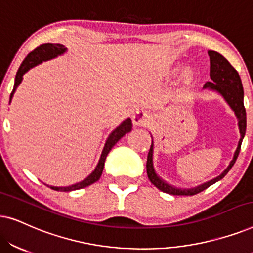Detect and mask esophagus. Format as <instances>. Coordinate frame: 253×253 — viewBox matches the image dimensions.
<instances>
[{
  "label": "esophagus",
  "instance_id": "1",
  "mask_svg": "<svg viewBox=\"0 0 253 253\" xmlns=\"http://www.w3.org/2000/svg\"><path fill=\"white\" fill-rule=\"evenodd\" d=\"M132 123L133 126H145L150 123V116H148L147 113L144 112V110H137L132 116Z\"/></svg>",
  "mask_w": 253,
  "mask_h": 253
}]
</instances>
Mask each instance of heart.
<instances>
[{"label": "heart", "instance_id": "obj_1", "mask_svg": "<svg viewBox=\"0 0 253 253\" xmlns=\"http://www.w3.org/2000/svg\"><path fill=\"white\" fill-rule=\"evenodd\" d=\"M183 78H184V81L186 83H190L193 81V78H195V71L192 70V69H185L184 72H183Z\"/></svg>", "mask_w": 253, "mask_h": 253}]
</instances>
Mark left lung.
<instances>
[{"instance_id":"left-lung-1","label":"left lung","mask_w":253,"mask_h":253,"mask_svg":"<svg viewBox=\"0 0 253 253\" xmlns=\"http://www.w3.org/2000/svg\"><path fill=\"white\" fill-rule=\"evenodd\" d=\"M209 56L211 61L210 76H211V79H212V82H207L206 84L204 85V88H210V89H214V91H217L221 95L223 96L224 100L228 102V105L231 107V109L234 110L238 119V126H240L241 139L238 141V146H237L236 152H235L233 161L230 162L229 167H228L226 170L219 176V177L214 178L213 181L207 182L205 184L197 186V188L190 189V190H186V189L182 190V189L174 188V186L169 185L166 182L162 181L160 177H158L153 168V158H152L153 157V140H152L150 151H148V155H147V162H146V171H147L148 179H150L152 184L157 186L160 191L169 193V195H172V196L197 195V193L204 191V190L214 184L215 182L220 181L221 178H223L224 176L227 175V172L230 170L231 167H233L235 161H236V159L238 157V154H240L242 140H243L245 130H247V113H245L244 103H243L244 92H243V85H242L240 75H238L236 69H235L221 54L213 50H209Z\"/></svg>"}]
</instances>
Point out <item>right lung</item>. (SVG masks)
Instances as JSON below:
<instances>
[{
	"mask_svg": "<svg viewBox=\"0 0 253 253\" xmlns=\"http://www.w3.org/2000/svg\"><path fill=\"white\" fill-rule=\"evenodd\" d=\"M64 51H65L64 46H63V44H60V43H44V44H41V46H39V47H37L36 49L31 51V53L26 56L25 60L23 61V63L20 64L18 71H17L16 79H15V86H13L11 94H10V101H11L12 95H13V93H15L16 88L18 87V85L20 84V83H22L23 75L25 74L26 71H29L31 68H33L34 65L41 63L42 61L49 60V58H53L55 56H57V55L63 54ZM131 129H132V122H131L130 119H127V120L124 121V122L121 124V126L117 127L115 131H113V133L110 134L108 140H107L105 147H103L101 158H100V161H99L98 166H96L94 171H93L87 178L84 179V181L81 182V183H77V184H75V185L67 186V188H57V186H50V189L56 190V191H64V192L67 191L68 192V191H74V190H79V189L86 188V186H88V185L93 184V183H95L100 177H101L106 158L110 152V150H112L114 145H115L117 141H119L121 138L124 136V134L130 132Z\"/></svg>",
	"mask_w": 253,
	"mask_h": 253,
	"instance_id": "obj_1",
	"label": "right lung"
}]
</instances>
